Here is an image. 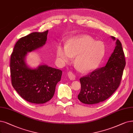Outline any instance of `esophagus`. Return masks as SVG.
Wrapping results in <instances>:
<instances>
[{"mask_svg": "<svg viewBox=\"0 0 133 133\" xmlns=\"http://www.w3.org/2000/svg\"><path fill=\"white\" fill-rule=\"evenodd\" d=\"M68 76L69 78V79H71V80H74V79H75V75H74V74L72 72H71V71L68 72Z\"/></svg>", "mask_w": 133, "mask_h": 133, "instance_id": "1", "label": "esophagus"}]
</instances>
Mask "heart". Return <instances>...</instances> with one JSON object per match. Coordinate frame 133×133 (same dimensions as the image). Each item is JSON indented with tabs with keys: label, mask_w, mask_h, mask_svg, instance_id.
<instances>
[{
	"label": "heart",
	"mask_w": 133,
	"mask_h": 133,
	"mask_svg": "<svg viewBox=\"0 0 133 133\" xmlns=\"http://www.w3.org/2000/svg\"><path fill=\"white\" fill-rule=\"evenodd\" d=\"M105 45L102 41H96L89 36L74 37L69 40L66 45L59 46L57 56L62 63L70 62L76 57L75 65L83 72L96 69L105 55Z\"/></svg>",
	"instance_id": "obj_1"
}]
</instances>
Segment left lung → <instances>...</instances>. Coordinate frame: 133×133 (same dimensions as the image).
<instances>
[{
    "mask_svg": "<svg viewBox=\"0 0 133 133\" xmlns=\"http://www.w3.org/2000/svg\"><path fill=\"white\" fill-rule=\"evenodd\" d=\"M114 40V36H111ZM125 66L124 54L118 39L105 66L79 79L81 89L78 99L82 103L95 104L109 98L119 87Z\"/></svg>",
    "mask_w": 133,
    "mask_h": 133,
    "instance_id": "1",
    "label": "left lung"
}]
</instances>
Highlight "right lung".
<instances>
[{
	"instance_id": "obj_1",
	"label": "right lung",
	"mask_w": 133,
	"mask_h": 133,
	"mask_svg": "<svg viewBox=\"0 0 133 133\" xmlns=\"http://www.w3.org/2000/svg\"><path fill=\"white\" fill-rule=\"evenodd\" d=\"M47 34L48 30L34 32L19 39L15 45L10 59L13 87L23 99L34 104H44L52 98L62 75L61 70L46 64L32 69L25 62L28 52L45 44Z\"/></svg>"
}]
</instances>
